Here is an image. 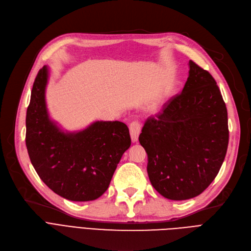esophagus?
<instances>
[{"label": "esophagus", "mask_w": 251, "mask_h": 251, "mask_svg": "<svg viewBox=\"0 0 251 251\" xmlns=\"http://www.w3.org/2000/svg\"><path fill=\"white\" fill-rule=\"evenodd\" d=\"M129 130H130V135H131V139H132V142H136L138 140V136L140 134V130H141L140 123L137 121L132 122L129 126Z\"/></svg>", "instance_id": "obj_1"}]
</instances>
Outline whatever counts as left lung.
<instances>
[{
    "label": "left lung",
    "mask_w": 251,
    "mask_h": 251,
    "mask_svg": "<svg viewBox=\"0 0 251 251\" xmlns=\"http://www.w3.org/2000/svg\"><path fill=\"white\" fill-rule=\"evenodd\" d=\"M139 142L148 153L153 188L172 201L203 192L218 175L228 142V113L214 77L189 61L182 92L150 117Z\"/></svg>",
    "instance_id": "left-lung-1"
}]
</instances>
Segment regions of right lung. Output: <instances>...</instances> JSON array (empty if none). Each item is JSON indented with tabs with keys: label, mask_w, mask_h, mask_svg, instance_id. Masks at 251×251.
<instances>
[{
	"label": "right lung",
	"mask_w": 251,
	"mask_h": 251,
	"mask_svg": "<svg viewBox=\"0 0 251 251\" xmlns=\"http://www.w3.org/2000/svg\"><path fill=\"white\" fill-rule=\"evenodd\" d=\"M47 66L38 71L26 112V148L46 185L66 200L95 201L108 189L117 165L130 148L126 124L97 121L77 132H64L48 113Z\"/></svg>",
	"instance_id": "right-lung-1"
}]
</instances>
